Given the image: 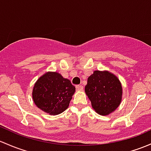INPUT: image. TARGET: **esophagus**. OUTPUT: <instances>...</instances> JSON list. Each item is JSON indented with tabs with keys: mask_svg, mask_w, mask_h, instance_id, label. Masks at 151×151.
Wrapping results in <instances>:
<instances>
[{
	"mask_svg": "<svg viewBox=\"0 0 151 151\" xmlns=\"http://www.w3.org/2000/svg\"><path fill=\"white\" fill-rule=\"evenodd\" d=\"M76 89H77V90H82V89H83V86H82V85H76Z\"/></svg>",
	"mask_w": 151,
	"mask_h": 151,
	"instance_id": "1",
	"label": "esophagus"
}]
</instances>
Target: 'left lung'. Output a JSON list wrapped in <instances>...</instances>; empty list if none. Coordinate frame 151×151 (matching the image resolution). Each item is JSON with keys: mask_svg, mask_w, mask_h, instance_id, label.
I'll return each mask as SVG.
<instances>
[{"mask_svg": "<svg viewBox=\"0 0 151 151\" xmlns=\"http://www.w3.org/2000/svg\"><path fill=\"white\" fill-rule=\"evenodd\" d=\"M85 93L98 114L108 115L122 101V88L119 79L109 71H95L88 79Z\"/></svg>", "mask_w": 151, "mask_h": 151, "instance_id": "left-lung-1", "label": "left lung"}]
</instances>
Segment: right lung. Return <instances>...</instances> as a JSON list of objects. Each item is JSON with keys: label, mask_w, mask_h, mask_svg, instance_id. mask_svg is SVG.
<instances>
[{"label": "right lung", "mask_w": 151, "mask_h": 151, "mask_svg": "<svg viewBox=\"0 0 151 151\" xmlns=\"http://www.w3.org/2000/svg\"><path fill=\"white\" fill-rule=\"evenodd\" d=\"M75 91L70 80L57 72H47L35 85L32 98L35 104L43 111L57 115L64 111Z\"/></svg>", "instance_id": "1"}]
</instances>
